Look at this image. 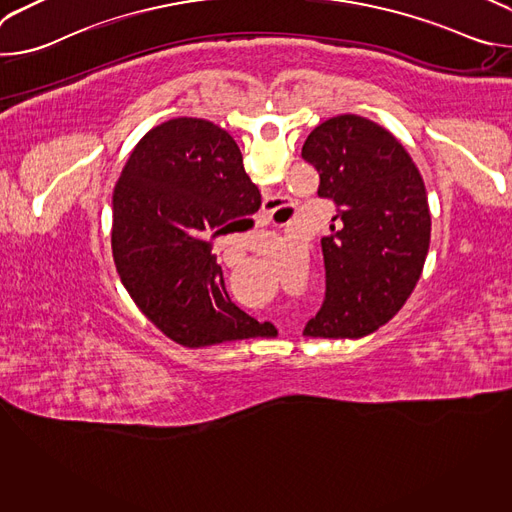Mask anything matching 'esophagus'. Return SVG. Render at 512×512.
<instances>
[{"mask_svg":"<svg viewBox=\"0 0 512 512\" xmlns=\"http://www.w3.org/2000/svg\"><path fill=\"white\" fill-rule=\"evenodd\" d=\"M275 204H277V200H275V198H269V200H265L263 216H265V221H267V223L271 221V214H273V210H275Z\"/></svg>","mask_w":512,"mask_h":512,"instance_id":"1","label":"esophagus"}]
</instances>
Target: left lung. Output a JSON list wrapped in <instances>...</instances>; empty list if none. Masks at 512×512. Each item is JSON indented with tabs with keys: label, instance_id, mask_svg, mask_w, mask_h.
Listing matches in <instances>:
<instances>
[{
	"label": "left lung",
	"instance_id": "left-lung-1",
	"mask_svg": "<svg viewBox=\"0 0 512 512\" xmlns=\"http://www.w3.org/2000/svg\"><path fill=\"white\" fill-rule=\"evenodd\" d=\"M302 158L334 202L322 239L326 294L304 334L360 338L389 322L411 296L429 249L431 216L419 170L381 125L338 115L306 139Z\"/></svg>",
	"mask_w": 512,
	"mask_h": 512
}]
</instances>
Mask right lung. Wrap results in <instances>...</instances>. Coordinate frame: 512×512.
Segmentation results:
<instances>
[{
  "mask_svg": "<svg viewBox=\"0 0 512 512\" xmlns=\"http://www.w3.org/2000/svg\"><path fill=\"white\" fill-rule=\"evenodd\" d=\"M261 206L235 139L178 117L145 133L113 192V259L137 308L182 346L263 336L237 308L212 239Z\"/></svg>",
  "mask_w": 512,
  "mask_h": 512,
  "instance_id": "add662e5",
  "label": "right lung"
}]
</instances>
